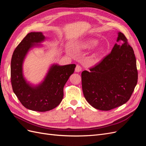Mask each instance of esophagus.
Listing matches in <instances>:
<instances>
[{"instance_id": "1", "label": "esophagus", "mask_w": 146, "mask_h": 146, "mask_svg": "<svg viewBox=\"0 0 146 146\" xmlns=\"http://www.w3.org/2000/svg\"><path fill=\"white\" fill-rule=\"evenodd\" d=\"M75 70H76V72H80L81 70H82V67H81V66H80V65L77 64V65L76 66V69H75Z\"/></svg>"}]
</instances>
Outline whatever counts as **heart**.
I'll use <instances>...</instances> for the list:
<instances>
[{"label":"heart","mask_w":146,"mask_h":146,"mask_svg":"<svg viewBox=\"0 0 146 146\" xmlns=\"http://www.w3.org/2000/svg\"><path fill=\"white\" fill-rule=\"evenodd\" d=\"M98 44V41L96 39H88L85 42L83 43L82 47L83 48H91L96 46ZM68 52H70V50H68Z\"/></svg>","instance_id":"heart-1"}]
</instances>
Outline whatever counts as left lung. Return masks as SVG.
<instances>
[{
	"instance_id": "obj_1",
	"label": "left lung",
	"mask_w": 146,
	"mask_h": 146,
	"mask_svg": "<svg viewBox=\"0 0 146 146\" xmlns=\"http://www.w3.org/2000/svg\"><path fill=\"white\" fill-rule=\"evenodd\" d=\"M117 41L107 56L82 73L84 96L92 107L109 111L129 100L138 82L134 51L125 36L118 33Z\"/></svg>"
}]
</instances>
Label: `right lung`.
Segmentation results:
<instances>
[{"label":"right lung","mask_w":146,"mask_h":146,"mask_svg":"<svg viewBox=\"0 0 146 146\" xmlns=\"http://www.w3.org/2000/svg\"><path fill=\"white\" fill-rule=\"evenodd\" d=\"M45 39L41 32H31L16 47L11 61V82L13 92L24 107L44 112L56 107L63 98V88L74 72L75 64L51 66L44 80L31 86L23 76V64L30 48Z\"/></svg>","instance_id":"add662e5"}]
</instances>
